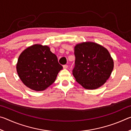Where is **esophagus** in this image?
Returning a JSON list of instances; mask_svg holds the SVG:
<instances>
[{
  "instance_id": "1",
  "label": "esophagus",
  "mask_w": 131,
  "mask_h": 131,
  "mask_svg": "<svg viewBox=\"0 0 131 131\" xmlns=\"http://www.w3.org/2000/svg\"><path fill=\"white\" fill-rule=\"evenodd\" d=\"M63 69H67L68 68V65H64L63 66Z\"/></svg>"
}]
</instances>
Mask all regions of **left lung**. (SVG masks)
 I'll return each instance as SVG.
<instances>
[{"label": "left lung", "mask_w": 131, "mask_h": 131, "mask_svg": "<svg viewBox=\"0 0 131 131\" xmlns=\"http://www.w3.org/2000/svg\"><path fill=\"white\" fill-rule=\"evenodd\" d=\"M73 74L77 83L88 90L101 87L110 76L114 62L109 52L94 42H83L74 47Z\"/></svg>", "instance_id": "8db88e82"}]
</instances>
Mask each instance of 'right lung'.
Returning a JSON list of instances; mask_svg holds the SVG:
<instances>
[{
	"instance_id": "1",
	"label": "right lung",
	"mask_w": 131,
	"mask_h": 131,
	"mask_svg": "<svg viewBox=\"0 0 131 131\" xmlns=\"http://www.w3.org/2000/svg\"><path fill=\"white\" fill-rule=\"evenodd\" d=\"M16 68L22 82L36 91H43L51 85L63 68L50 47L41 44H34L23 51Z\"/></svg>"
}]
</instances>
